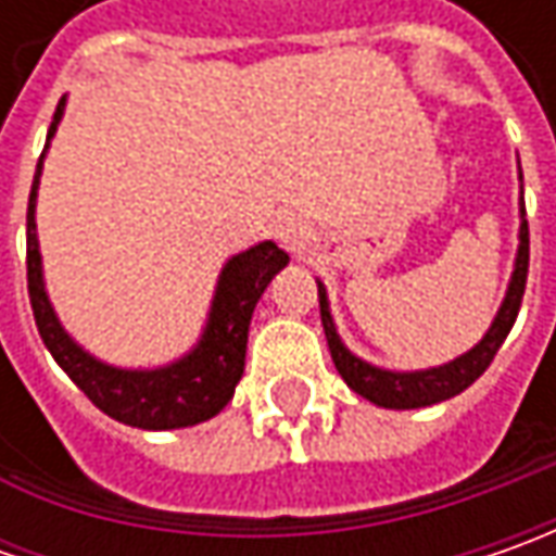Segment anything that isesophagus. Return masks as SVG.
Returning <instances> with one entry per match:
<instances>
[{
    "mask_svg": "<svg viewBox=\"0 0 556 556\" xmlns=\"http://www.w3.org/2000/svg\"><path fill=\"white\" fill-rule=\"evenodd\" d=\"M275 235H278V241L281 244H288L290 250H300L303 247V241H306V225L300 223V219H281L278 223V228H275Z\"/></svg>",
    "mask_w": 556,
    "mask_h": 556,
    "instance_id": "esophagus-1",
    "label": "esophagus"
}]
</instances>
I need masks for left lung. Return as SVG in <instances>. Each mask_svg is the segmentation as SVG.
Here are the masks:
<instances>
[{"label": "left lung", "mask_w": 556, "mask_h": 556, "mask_svg": "<svg viewBox=\"0 0 556 556\" xmlns=\"http://www.w3.org/2000/svg\"><path fill=\"white\" fill-rule=\"evenodd\" d=\"M520 179H523V173H520ZM526 275H529V223H526V206L520 201V247H517V263H514L510 285H507L502 309L495 315L492 328L485 331V337H482L473 350H467V353L458 355L448 365L427 368V371H387V368L368 365L358 355L350 353L343 346L337 328H333L328 290L318 281L321 325H325V337H328V346H331L333 365H337V371L346 380L350 390H355L362 399H368V402L380 405V408H427V405L445 402L452 395L464 393L492 365L495 353L502 350L504 337L514 328L520 303H523Z\"/></svg>", "instance_id": "8db88e82"}]
</instances>
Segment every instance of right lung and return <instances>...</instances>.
Wrapping results in <instances>:
<instances>
[{
	"instance_id": "right-lung-1",
	"label": "right lung",
	"mask_w": 556,
	"mask_h": 556,
	"mask_svg": "<svg viewBox=\"0 0 556 556\" xmlns=\"http://www.w3.org/2000/svg\"><path fill=\"white\" fill-rule=\"evenodd\" d=\"M61 117H64V98L58 101L49 139L42 148V157L36 163L30 203H27V290H30L33 318H36L39 337L54 362L89 395V402L119 424H129L139 430H179V427H194L201 420H210L213 415H219L235 395V387L244 374L247 331H250L253 309L260 296L266 293L268 281L288 266L290 256L271 241H263L231 256L219 275L201 340L182 358L161 368H117V365L98 362L96 355L86 353L74 337L61 328L46 293L42 256H39V241H36V191H39L49 141Z\"/></svg>"
}]
</instances>
